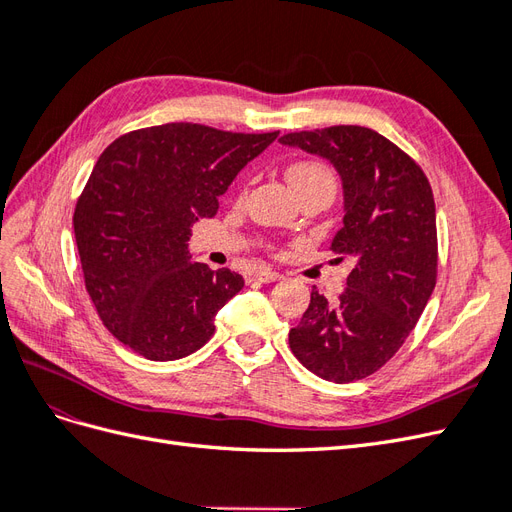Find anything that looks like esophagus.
<instances>
[{
	"label": "esophagus",
	"mask_w": 512,
	"mask_h": 512,
	"mask_svg": "<svg viewBox=\"0 0 512 512\" xmlns=\"http://www.w3.org/2000/svg\"><path fill=\"white\" fill-rule=\"evenodd\" d=\"M254 280H258V282H262V284H273V282H280L282 275L277 273V271L265 269V271H256V273H254Z\"/></svg>",
	"instance_id": "1"
}]
</instances>
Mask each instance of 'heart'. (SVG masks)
Wrapping results in <instances>:
<instances>
[{"instance_id": "1", "label": "heart", "mask_w": 512, "mask_h": 512, "mask_svg": "<svg viewBox=\"0 0 512 512\" xmlns=\"http://www.w3.org/2000/svg\"><path fill=\"white\" fill-rule=\"evenodd\" d=\"M286 179H288L292 190H301V188H305V185H312V183L333 181L327 166L320 162H309V160L290 164L286 170Z\"/></svg>"}]
</instances>
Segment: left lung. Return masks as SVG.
<instances>
[{
    "label": "left lung",
    "mask_w": 512,
    "mask_h": 512,
    "mask_svg": "<svg viewBox=\"0 0 512 512\" xmlns=\"http://www.w3.org/2000/svg\"><path fill=\"white\" fill-rule=\"evenodd\" d=\"M282 145L329 160L344 188V226L331 250L354 269L339 301L312 290L290 350L312 374L346 384L378 371L406 342L436 288L431 185L408 153L361 126L290 132Z\"/></svg>",
    "instance_id": "left-lung-1"
}]
</instances>
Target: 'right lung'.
Wrapping results in <instances>:
<instances>
[{
	"mask_svg": "<svg viewBox=\"0 0 512 512\" xmlns=\"http://www.w3.org/2000/svg\"><path fill=\"white\" fill-rule=\"evenodd\" d=\"M277 134L164 123L102 151L72 222L85 288L123 346L175 361L209 342L243 277L192 262V226L218 213L232 179Z\"/></svg>",
	"mask_w": 512,
	"mask_h": 512,
	"instance_id": "obj_1",
	"label": "right lung"
}]
</instances>
